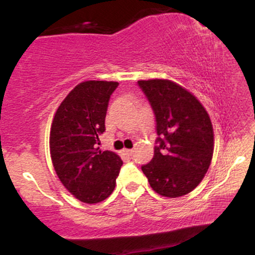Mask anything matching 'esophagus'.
<instances>
[{
    "instance_id": "34e87169",
    "label": "esophagus",
    "mask_w": 255,
    "mask_h": 255,
    "mask_svg": "<svg viewBox=\"0 0 255 255\" xmlns=\"http://www.w3.org/2000/svg\"><path fill=\"white\" fill-rule=\"evenodd\" d=\"M133 150H129V148H124L122 150V154H125V156H131V153H133Z\"/></svg>"
}]
</instances>
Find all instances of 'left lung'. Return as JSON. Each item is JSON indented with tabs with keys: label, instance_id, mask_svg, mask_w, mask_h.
<instances>
[{
	"label": "left lung",
	"instance_id": "left-lung-1",
	"mask_svg": "<svg viewBox=\"0 0 255 255\" xmlns=\"http://www.w3.org/2000/svg\"><path fill=\"white\" fill-rule=\"evenodd\" d=\"M157 121L158 145L141 170L154 192L178 198L203 181L213 156L211 119L199 99L171 80H139Z\"/></svg>",
	"mask_w": 255,
	"mask_h": 255
}]
</instances>
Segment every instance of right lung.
Returning a JSON list of instances; mask_svg holds the SVG:
<instances>
[{"mask_svg": "<svg viewBox=\"0 0 255 255\" xmlns=\"http://www.w3.org/2000/svg\"><path fill=\"white\" fill-rule=\"evenodd\" d=\"M116 81L87 80L78 84L57 108L50 128V157L61 183L86 204L107 199L116 186L122 159L99 150V134Z\"/></svg>", "mask_w": 255, "mask_h": 255, "instance_id": "right-lung-1", "label": "right lung"}]
</instances>
